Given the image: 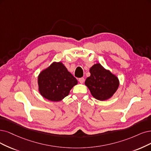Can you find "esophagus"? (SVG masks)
<instances>
[{
	"instance_id": "obj_1",
	"label": "esophagus",
	"mask_w": 151,
	"mask_h": 151,
	"mask_svg": "<svg viewBox=\"0 0 151 151\" xmlns=\"http://www.w3.org/2000/svg\"><path fill=\"white\" fill-rule=\"evenodd\" d=\"M78 81H79V82L80 83H84V81H85L84 78H80L78 79Z\"/></svg>"
}]
</instances>
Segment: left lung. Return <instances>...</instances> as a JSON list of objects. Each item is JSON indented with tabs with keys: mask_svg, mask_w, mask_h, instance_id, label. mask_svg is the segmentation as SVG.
<instances>
[{
	"mask_svg": "<svg viewBox=\"0 0 151 151\" xmlns=\"http://www.w3.org/2000/svg\"><path fill=\"white\" fill-rule=\"evenodd\" d=\"M90 72L91 75L86 79L85 83L92 96L99 101H105L112 97L119 85L118 77L99 63L92 66Z\"/></svg>",
	"mask_w": 151,
	"mask_h": 151,
	"instance_id": "1",
	"label": "left lung"
}]
</instances>
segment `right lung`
I'll return each instance as SVG.
<instances>
[{
    "mask_svg": "<svg viewBox=\"0 0 151 151\" xmlns=\"http://www.w3.org/2000/svg\"><path fill=\"white\" fill-rule=\"evenodd\" d=\"M77 83V80L61 62L52 63L38 76L39 92L52 101L62 100Z\"/></svg>",
    "mask_w": 151,
    "mask_h": 151,
    "instance_id": "right-lung-1",
    "label": "right lung"
}]
</instances>
